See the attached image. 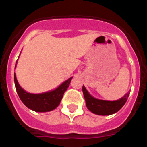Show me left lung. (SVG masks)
Instances as JSON below:
<instances>
[{
	"label": "left lung",
	"instance_id": "left-lung-1",
	"mask_svg": "<svg viewBox=\"0 0 147 147\" xmlns=\"http://www.w3.org/2000/svg\"><path fill=\"white\" fill-rule=\"evenodd\" d=\"M82 92L88 110L94 114L102 115H111L118 112L126 103L129 95V92H128L119 100L105 101L92 96L84 86H82Z\"/></svg>",
	"mask_w": 147,
	"mask_h": 147
}]
</instances>
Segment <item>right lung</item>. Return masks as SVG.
I'll return each instance as SVG.
<instances>
[{
	"label": "right lung",
	"instance_id": "add662e5",
	"mask_svg": "<svg viewBox=\"0 0 147 147\" xmlns=\"http://www.w3.org/2000/svg\"><path fill=\"white\" fill-rule=\"evenodd\" d=\"M14 79L17 93L22 102L28 108L36 112H48L54 110L59 105L63 94L69 86L72 77L69 78L52 91L40 94H33L26 92L18 84L15 74Z\"/></svg>",
	"mask_w": 147,
	"mask_h": 147
}]
</instances>
